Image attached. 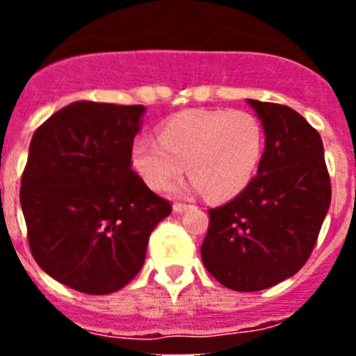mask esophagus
Listing matches in <instances>:
<instances>
[{
  "label": "esophagus",
  "mask_w": 356,
  "mask_h": 356,
  "mask_svg": "<svg viewBox=\"0 0 356 356\" xmlns=\"http://www.w3.org/2000/svg\"><path fill=\"white\" fill-rule=\"evenodd\" d=\"M188 209H191V207L184 205V203H175V205H172V212H175V213H181V212H185V210H188Z\"/></svg>",
  "instance_id": "obj_1"
}]
</instances>
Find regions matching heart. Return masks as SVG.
<instances>
[{
    "label": "heart",
    "mask_w": 356,
    "mask_h": 356,
    "mask_svg": "<svg viewBox=\"0 0 356 356\" xmlns=\"http://www.w3.org/2000/svg\"><path fill=\"white\" fill-rule=\"evenodd\" d=\"M264 153L262 124L244 110L188 108L159 127V140L137 137L130 160L153 191H165L185 171L193 178L178 194L234 200L253 180Z\"/></svg>",
    "instance_id": "1"
}]
</instances>
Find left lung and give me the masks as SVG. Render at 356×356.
Instances as JSON below:
<instances>
[{
	"label": "left lung",
	"instance_id": "obj_1",
	"mask_svg": "<svg viewBox=\"0 0 356 356\" xmlns=\"http://www.w3.org/2000/svg\"><path fill=\"white\" fill-rule=\"evenodd\" d=\"M266 149L257 176L234 200L210 209L201 260L225 287L264 291L300 271L332 201L321 135L285 105L246 99Z\"/></svg>",
	"mask_w": 356,
	"mask_h": 356
}]
</instances>
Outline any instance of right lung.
<instances>
[{
  "label": "right lung",
  "instance_id": "right-lung-1",
  "mask_svg": "<svg viewBox=\"0 0 356 356\" xmlns=\"http://www.w3.org/2000/svg\"><path fill=\"white\" fill-rule=\"evenodd\" d=\"M143 105L76 102L31 137L21 180L28 242L46 275L83 294L128 285L171 213L131 169Z\"/></svg>",
  "mask_w": 356,
  "mask_h": 356
}]
</instances>
